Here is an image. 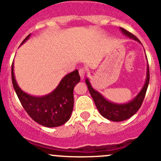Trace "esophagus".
<instances>
[{
  "mask_svg": "<svg viewBox=\"0 0 161 161\" xmlns=\"http://www.w3.org/2000/svg\"><path fill=\"white\" fill-rule=\"evenodd\" d=\"M79 75H80V78H81V80H82V79H84V77H85V73H86V71L84 69H80L79 71Z\"/></svg>",
  "mask_w": 161,
  "mask_h": 161,
  "instance_id": "obj_1",
  "label": "esophagus"
}]
</instances>
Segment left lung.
<instances>
[{
	"instance_id": "1",
	"label": "left lung",
	"mask_w": 161,
	"mask_h": 161,
	"mask_svg": "<svg viewBox=\"0 0 161 161\" xmlns=\"http://www.w3.org/2000/svg\"><path fill=\"white\" fill-rule=\"evenodd\" d=\"M120 30L125 36L136 40L138 43H141L139 39L136 36L131 34V32H128L127 30L123 28H120ZM144 51H145V50H144ZM146 58L147 60V55H146ZM149 82H150V71H149V64L148 61H147V78H146V82L142 88L139 91V93L130 101L124 103H118L112 102L105 98L100 92L94 90L88 78H86V83L87 87H88L89 91L91 94V97H92V100L95 103L97 110L103 118L112 121H122L125 120H127L138 111V110L140 108L141 105H142L144 97H145Z\"/></svg>"
}]
</instances>
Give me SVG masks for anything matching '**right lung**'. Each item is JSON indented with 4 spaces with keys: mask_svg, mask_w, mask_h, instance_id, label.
<instances>
[{
    "mask_svg": "<svg viewBox=\"0 0 161 161\" xmlns=\"http://www.w3.org/2000/svg\"><path fill=\"white\" fill-rule=\"evenodd\" d=\"M30 36L31 33L21 45L25 43ZM11 80L22 107L36 122L45 127L54 128L69 121L74 106L73 90L80 81L78 70L64 75L54 90L42 97L30 95L21 90L14 77V61L11 65Z\"/></svg>",
    "mask_w": 161,
    "mask_h": 161,
    "instance_id": "1",
    "label": "right lung"
}]
</instances>
